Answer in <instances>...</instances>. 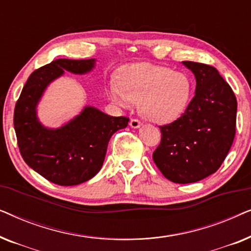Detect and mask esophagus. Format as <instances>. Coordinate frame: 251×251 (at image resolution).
<instances>
[{
  "label": "esophagus",
  "instance_id": "esophagus-1",
  "mask_svg": "<svg viewBox=\"0 0 251 251\" xmlns=\"http://www.w3.org/2000/svg\"><path fill=\"white\" fill-rule=\"evenodd\" d=\"M143 123L139 121L138 119H131L130 120V126H131V128H139L140 126H142Z\"/></svg>",
  "mask_w": 251,
  "mask_h": 251
}]
</instances>
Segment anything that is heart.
Segmentation results:
<instances>
[{
  "instance_id": "b5f03b06",
  "label": "heart",
  "mask_w": 251,
  "mask_h": 251,
  "mask_svg": "<svg viewBox=\"0 0 251 251\" xmlns=\"http://www.w3.org/2000/svg\"><path fill=\"white\" fill-rule=\"evenodd\" d=\"M118 84H111L109 96L120 105L138 102L140 114L156 123L173 122L183 114L192 97L190 76L167 66L149 63L123 67Z\"/></svg>"
}]
</instances>
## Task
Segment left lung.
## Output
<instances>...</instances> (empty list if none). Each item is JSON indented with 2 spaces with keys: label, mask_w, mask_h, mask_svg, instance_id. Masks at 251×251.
Masks as SVG:
<instances>
[{
  "label": "left lung",
  "mask_w": 251,
  "mask_h": 251,
  "mask_svg": "<svg viewBox=\"0 0 251 251\" xmlns=\"http://www.w3.org/2000/svg\"><path fill=\"white\" fill-rule=\"evenodd\" d=\"M193 72L195 96L180 118L160 126L153 161L167 179L195 183L216 173L235 137L236 98L215 67L183 61Z\"/></svg>",
  "instance_id": "left-lung-1"
}]
</instances>
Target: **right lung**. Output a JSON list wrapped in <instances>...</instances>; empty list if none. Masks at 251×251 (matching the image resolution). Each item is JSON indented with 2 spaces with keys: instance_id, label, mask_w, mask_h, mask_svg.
I'll use <instances>...</instances> for the list:
<instances>
[{
  "instance_id": "add662e5",
  "label": "right lung",
  "mask_w": 251,
  "mask_h": 251,
  "mask_svg": "<svg viewBox=\"0 0 251 251\" xmlns=\"http://www.w3.org/2000/svg\"><path fill=\"white\" fill-rule=\"evenodd\" d=\"M95 59H57L37 68L24 85L13 113V126L23 159L37 174L60 186L84 183L98 174L112 135L128 126L126 116H111L95 107L59 129H47L36 118V105L47 85L64 70L84 74Z\"/></svg>"
}]
</instances>
